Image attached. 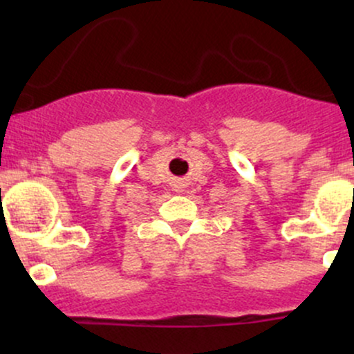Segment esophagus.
Returning <instances> with one entry per match:
<instances>
[{
  "label": "esophagus",
  "mask_w": 354,
  "mask_h": 354,
  "mask_svg": "<svg viewBox=\"0 0 354 354\" xmlns=\"http://www.w3.org/2000/svg\"><path fill=\"white\" fill-rule=\"evenodd\" d=\"M180 188H183V185H180ZM180 191H183V189H180Z\"/></svg>",
  "instance_id": "esophagus-1"
}]
</instances>
